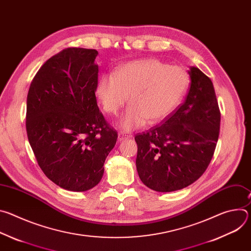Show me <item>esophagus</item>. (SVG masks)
Masks as SVG:
<instances>
[{
    "mask_svg": "<svg viewBox=\"0 0 251 251\" xmlns=\"http://www.w3.org/2000/svg\"><path fill=\"white\" fill-rule=\"evenodd\" d=\"M131 137H132L131 135H128V134L124 133V132H119V133H118V139H119V141H124V140H126V139L131 138Z\"/></svg>",
    "mask_w": 251,
    "mask_h": 251,
    "instance_id": "34e87169",
    "label": "esophagus"
}]
</instances>
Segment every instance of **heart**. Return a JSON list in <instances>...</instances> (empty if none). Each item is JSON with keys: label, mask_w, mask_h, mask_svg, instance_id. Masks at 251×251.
<instances>
[{"label": "heart", "mask_w": 251, "mask_h": 251, "mask_svg": "<svg viewBox=\"0 0 251 251\" xmlns=\"http://www.w3.org/2000/svg\"><path fill=\"white\" fill-rule=\"evenodd\" d=\"M189 85L187 71L157 58L121 65L114 75L100 77L96 93L103 109L116 115L130 102L119 126L132 131L148 122L159 123L172 114L185 96Z\"/></svg>", "instance_id": "1"}]
</instances>
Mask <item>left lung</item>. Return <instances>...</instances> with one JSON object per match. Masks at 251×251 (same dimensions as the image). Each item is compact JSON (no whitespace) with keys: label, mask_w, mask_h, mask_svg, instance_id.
Listing matches in <instances>:
<instances>
[{"label":"left lung","mask_w":251,"mask_h":251,"mask_svg":"<svg viewBox=\"0 0 251 251\" xmlns=\"http://www.w3.org/2000/svg\"><path fill=\"white\" fill-rule=\"evenodd\" d=\"M184 103L163 124L137 134L136 167L142 183L161 193L182 190L204 173L216 149L221 112L211 80L195 66Z\"/></svg>","instance_id":"1"}]
</instances>
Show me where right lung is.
Here are the masks:
<instances>
[{
	"label": "right lung",
	"instance_id": "right-lung-1",
	"mask_svg": "<svg viewBox=\"0 0 251 251\" xmlns=\"http://www.w3.org/2000/svg\"><path fill=\"white\" fill-rule=\"evenodd\" d=\"M97 54L80 48L61 50L40 68L27 93L29 145L45 175L67 191L98 185L118 137L97 105Z\"/></svg>",
	"mask_w": 251,
	"mask_h": 251
}]
</instances>
